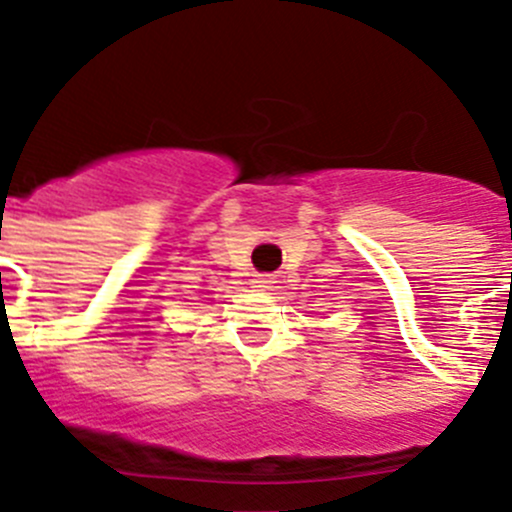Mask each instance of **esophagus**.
Segmentation results:
<instances>
[{"label": "esophagus", "instance_id": "esophagus-1", "mask_svg": "<svg viewBox=\"0 0 512 512\" xmlns=\"http://www.w3.org/2000/svg\"><path fill=\"white\" fill-rule=\"evenodd\" d=\"M252 287H257V289H270V287H272V277L257 275L255 280H252Z\"/></svg>", "mask_w": 512, "mask_h": 512}]
</instances>
